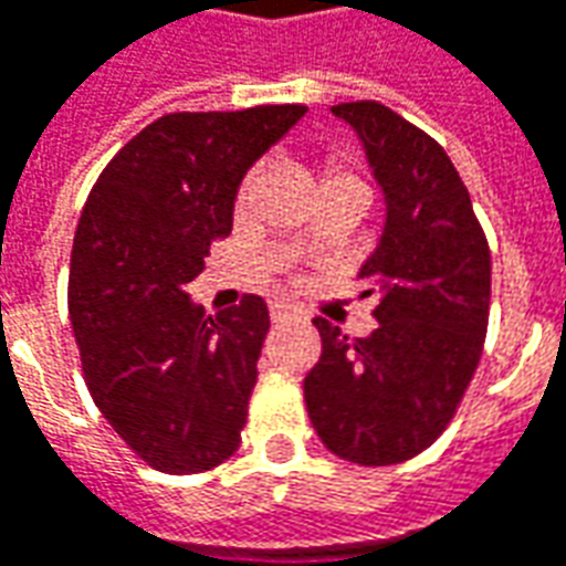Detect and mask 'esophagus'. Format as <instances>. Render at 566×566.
Returning <instances> with one entry per match:
<instances>
[{
  "mask_svg": "<svg viewBox=\"0 0 566 566\" xmlns=\"http://www.w3.org/2000/svg\"><path fill=\"white\" fill-rule=\"evenodd\" d=\"M269 315H272V322H287V318L297 315V310H291V306H284V303H275V306L269 310Z\"/></svg>",
  "mask_w": 566,
  "mask_h": 566,
  "instance_id": "34e87169",
  "label": "esophagus"
}]
</instances>
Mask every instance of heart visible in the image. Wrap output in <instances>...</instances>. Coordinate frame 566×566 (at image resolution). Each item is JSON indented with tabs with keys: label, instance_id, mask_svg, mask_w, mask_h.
I'll list each match as a JSON object with an SVG mask.
<instances>
[{
	"label": "heart",
	"instance_id": "1",
	"mask_svg": "<svg viewBox=\"0 0 566 566\" xmlns=\"http://www.w3.org/2000/svg\"><path fill=\"white\" fill-rule=\"evenodd\" d=\"M337 186H347V188H363L359 182V176H353L347 167H340V164H328V170H325V179H322V188H337ZM251 191H253V179H244L241 188H238V195H234V210L238 213H244V207L251 203ZM315 248V234L313 232H303L297 241V251H313Z\"/></svg>",
	"mask_w": 566,
	"mask_h": 566
}]
</instances>
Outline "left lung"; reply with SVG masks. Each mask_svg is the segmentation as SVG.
<instances>
[{"mask_svg":"<svg viewBox=\"0 0 566 566\" xmlns=\"http://www.w3.org/2000/svg\"><path fill=\"white\" fill-rule=\"evenodd\" d=\"M384 191V232L359 269L378 328L347 337L315 318L322 356L306 412L334 455L378 468L428 449L474 378L490 322V248L449 154L378 102L334 105Z\"/></svg>","mask_w":566,"mask_h":566,"instance_id":"left-lung-1","label":"left lung"}]
</instances>
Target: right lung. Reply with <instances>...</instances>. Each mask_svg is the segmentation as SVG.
<instances>
[{"instance_id":"right-lung-1","label":"right lung","mask_w":566,"mask_h":566,"mask_svg":"<svg viewBox=\"0 0 566 566\" xmlns=\"http://www.w3.org/2000/svg\"><path fill=\"white\" fill-rule=\"evenodd\" d=\"M303 105L182 111L129 138L73 234L67 310L92 399L138 459L201 474L234 455L269 332L263 297L207 318L188 297L232 232L241 179Z\"/></svg>"}]
</instances>
